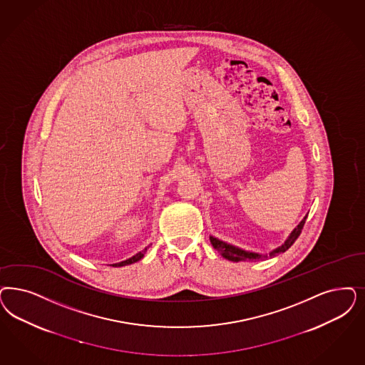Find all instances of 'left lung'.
Here are the masks:
<instances>
[{"label": "left lung", "instance_id": "8db88e82", "mask_svg": "<svg viewBox=\"0 0 365 365\" xmlns=\"http://www.w3.org/2000/svg\"><path fill=\"white\" fill-rule=\"evenodd\" d=\"M306 218H307V215L302 220L301 222H299V225L291 232L289 239L284 241V244H282L277 250L269 252V255H262V253L244 251V250L237 248V247H235V245L227 244L225 241L215 239L213 236H210V242H212L214 250H217V251L220 252L225 259L230 260V262H236V263H237V262H256V260H263V259H267V257H275L279 253H283V252L287 251L289 247L295 242V240L299 237Z\"/></svg>", "mask_w": 365, "mask_h": 365}]
</instances>
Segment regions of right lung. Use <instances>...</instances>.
Masks as SVG:
<instances>
[{
	"mask_svg": "<svg viewBox=\"0 0 365 365\" xmlns=\"http://www.w3.org/2000/svg\"><path fill=\"white\" fill-rule=\"evenodd\" d=\"M150 248V245L148 247H145V250H143L141 252H138L136 253L135 256H132L130 259H128V260H124V262H121V263H117V264H112L113 267H123V265L132 264V263H136L138 260H141L143 257H144V253L147 252V250Z\"/></svg>",
	"mask_w": 365,
	"mask_h": 365,
	"instance_id": "obj_1",
	"label": "right lung"
}]
</instances>
